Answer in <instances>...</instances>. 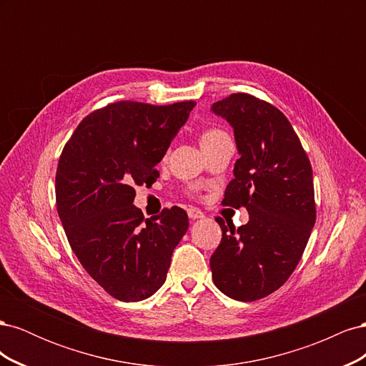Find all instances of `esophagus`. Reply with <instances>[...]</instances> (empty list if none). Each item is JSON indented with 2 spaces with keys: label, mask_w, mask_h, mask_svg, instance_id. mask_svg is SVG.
I'll return each mask as SVG.
<instances>
[{
  "label": "esophagus",
  "mask_w": 366,
  "mask_h": 366,
  "mask_svg": "<svg viewBox=\"0 0 366 366\" xmlns=\"http://www.w3.org/2000/svg\"><path fill=\"white\" fill-rule=\"evenodd\" d=\"M187 217H189L191 219H200V218H203V217H204V214L202 212L200 209H197V207H189V209H187Z\"/></svg>",
  "instance_id": "esophagus-1"
}]
</instances>
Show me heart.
Returning <instances> with one entry per match:
<instances>
[{
	"label": "heart",
	"instance_id": "b5f03b06",
	"mask_svg": "<svg viewBox=\"0 0 366 366\" xmlns=\"http://www.w3.org/2000/svg\"><path fill=\"white\" fill-rule=\"evenodd\" d=\"M227 134L224 131H221L218 128H209L204 129L200 136V143H202V148L207 147V145H212V143L221 140V139H226Z\"/></svg>",
	"mask_w": 366,
	"mask_h": 366
}]
</instances>
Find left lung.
I'll list each match as a JSON object with an SVG mask.
<instances>
[{
    "label": "left lung",
    "instance_id": "8db88e82",
    "mask_svg": "<svg viewBox=\"0 0 366 366\" xmlns=\"http://www.w3.org/2000/svg\"><path fill=\"white\" fill-rule=\"evenodd\" d=\"M234 128L239 159L223 204L246 207L235 229L219 217V246L210 257L214 284L226 296L252 302L290 278L316 221L312 164L293 127L278 108L247 93L212 105Z\"/></svg>",
    "mask_w": 366,
    "mask_h": 366
}]
</instances>
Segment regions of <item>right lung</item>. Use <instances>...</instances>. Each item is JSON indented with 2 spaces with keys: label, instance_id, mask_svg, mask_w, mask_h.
Listing matches in <instances>:
<instances>
[{
  "label": "right lung",
  "instance_id": "add662e5",
  "mask_svg": "<svg viewBox=\"0 0 366 366\" xmlns=\"http://www.w3.org/2000/svg\"><path fill=\"white\" fill-rule=\"evenodd\" d=\"M194 107L107 105L88 114L62 149L56 206L65 235L86 273L119 301H143L160 289L189 227L182 207L145 219L132 202L136 184L157 180L156 164Z\"/></svg>",
  "mask_w": 366,
  "mask_h": 366
}]
</instances>
